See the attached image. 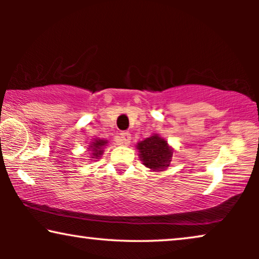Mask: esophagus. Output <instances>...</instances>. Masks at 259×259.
<instances>
[{
    "label": "esophagus",
    "instance_id": "1",
    "mask_svg": "<svg viewBox=\"0 0 259 259\" xmlns=\"http://www.w3.org/2000/svg\"><path fill=\"white\" fill-rule=\"evenodd\" d=\"M131 143V134L127 131L120 133V144L121 145H128Z\"/></svg>",
    "mask_w": 259,
    "mask_h": 259
}]
</instances>
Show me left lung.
Listing matches in <instances>:
<instances>
[{
    "label": "left lung",
    "instance_id": "left-lung-1",
    "mask_svg": "<svg viewBox=\"0 0 259 259\" xmlns=\"http://www.w3.org/2000/svg\"><path fill=\"white\" fill-rule=\"evenodd\" d=\"M137 146L144 165L153 171L165 169L171 162L173 152L167 146V143L158 134L140 141Z\"/></svg>",
    "mask_w": 259,
    "mask_h": 259
}]
</instances>
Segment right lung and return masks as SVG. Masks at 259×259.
Listing matches in <instances>:
<instances>
[{"label":"right lung","instance_id":"obj_1","mask_svg":"<svg viewBox=\"0 0 259 259\" xmlns=\"http://www.w3.org/2000/svg\"><path fill=\"white\" fill-rule=\"evenodd\" d=\"M106 144H107V141H106V140L95 139L94 143H92V146H90L91 151H92V155H93L92 158L97 159V158L100 157V155L102 154V152H104L102 147H104Z\"/></svg>","mask_w":259,"mask_h":259}]
</instances>
